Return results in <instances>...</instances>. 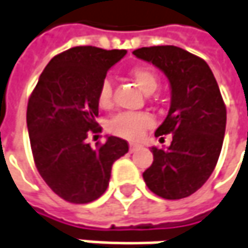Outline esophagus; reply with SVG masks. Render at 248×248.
<instances>
[{
  "label": "esophagus",
  "mask_w": 248,
  "mask_h": 248,
  "mask_svg": "<svg viewBox=\"0 0 248 248\" xmlns=\"http://www.w3.org/2000/svg\"><path fill=\"white\" fill-rule=\"evenodd\" d=\"M138 149H139L138 144H130V146H129V150H130V153H135Z\"/></svg>",
  "instance_id": "obj_1"
}]
</instances>
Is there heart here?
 I'll return each mask as SVG.
<instances>
[{"label":"heart","mask_w":248,"mask_h":248,"mask_svg":"<svg viewBox=\"0 0 248 248\" xmlns=\"http://www.w3.org/2000/svg\"><path fill=\"white\" fill-rule=\"evenodd\" d=\"M130 77L135 80L139 85V88L144 94H152L158 87V77L152 68L149 67H136L130 71ZM98 105L102 109H109L113 104L112 101V84L109 80H104L99 85L98 90ZM154 124V119L152 115L146 112H122L118 113L115 118L110 119L108 124V130L112 135L119 136V138L130 140V141H138L143 138L144 132L150 129Z\"/></svg>","instance_id":"b5f03b06"}]
</instances>
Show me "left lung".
I'll return each mask as SVG.
<instances>
[{
	"instance_id": "1",
	"label": "left lung",
	"mask_w": 248,
	"mask_h": 248,
	"mask_svg": "<svg viewBox=\"0 0 248 248\" xmlns=\"http://www.w3.org/2000/svg\"><path fill=\"white\" fill-rule=\"evenodd\" d=\"M133 54L160 68L171 87L170 110L155 136L172 133V141L166 150L152 147L144 182L164 199L189 197L208 181L222 152L226 107L219 85L206 62L181 47L152 46Z\"/></svg>"
}]
</instances>
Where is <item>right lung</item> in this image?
<instances>
[{"label":"right lung","mask_w":248,"mask_h":248,"mask_svg":"<svg viewBox=\"0 0 248 248\" xmlns=\"http://www.w3.org/2000/svg\"><path fill=\"white\" fill-rule=\"evenodd\" d=\"M126 50L77 46L54 56L29 98L26 124L37 171L50 189L71 203H88L109 185L112 164L127 153V141L108 136L91 147L98 90Z\"/></svg>","instance_id":"1"}]
</instances>
